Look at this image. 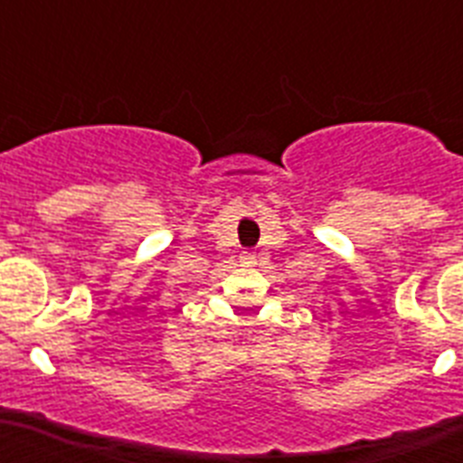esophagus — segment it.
Wrapping results in <instances>:
<instances>
[{
  "mask_svg": "<svg viewBox=\"0 0 463 463\" xmlns=\"http://www.w3.org/2000/svg\"><path fill=\"white\" fill-rule=\"evenodd\" d=\"M241 264H245V267H252V264H257L255 252H243V255H241Z\"/></svg>",
  "mask_w": 463,
  "mask_h": 463,
  "instance_id": "34e87169",
  "label": "esophagus"
}]
</instances>
